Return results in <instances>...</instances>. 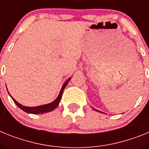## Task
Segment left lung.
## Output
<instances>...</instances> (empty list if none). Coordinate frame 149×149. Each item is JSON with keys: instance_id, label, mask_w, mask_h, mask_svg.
Listing matches in <instances>:
<instances>
[{"instance_id": "1", "label": "left lung", "mask_w": 149, "mask_h": 149, "mask_svg": "<svg viewBox=\"0 0 149 149\" xmlns=\"http://www.w3.org/2000/svg\"><path fill=\"white\" fill-rule=\"evenodd\" d=\"M95 110H96V111H98V112H101V111H99V110H95Z\"/></svg>"}]
</instances>
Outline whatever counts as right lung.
Listing matches in <instances>:
<instances>
[{
    "label": "right lung",
    "instance_id": "right-lung-1",
    "mask_svg": "<svg viewBox=\"0 0 149 149\" xmlns=\"http://www.w3.org/2000/svg\"><path fill=\"white\" fill-rule=\"evenodd\" d=\"M70 78L68 79V81L65 83V84H63V87H62L61 90H60V93L59 94L58 97L56 98V99L55 101H54L53 102H51V103L45 105H42V106H39V107H25V106H22V104H20L19 103H18L13 98V101L16 104L17 106L19 107V108L22 109V110H24V112H27L28 113H32V114H42L45 113H47V112H50L52 111V110H54L55 108H56V107L58 106L59 103H60V99H61L62 95H63V92L64 90V89L65 88L66 85L68 84V82L69 81ZM11 96V95H10ZM12 97V96H11Z\"/></svg>",
    "mask_w": 149,
    "mask_h": 149
}]
</instances>
